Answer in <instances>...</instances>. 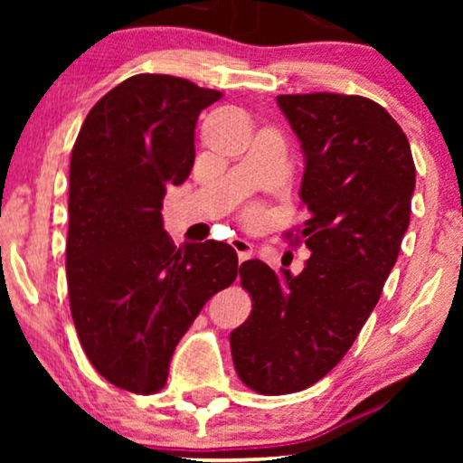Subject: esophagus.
Segmentation results:
<instances>
[{"instance_id": "obj_1", "label": "esophagus", "mask_w": 463, "mask_h": 463, "mask_svg": "<svg viewBox=\"0 0 463 463\" xmlns=\"http://www.w3.org/2000/svg\"><path fill=\"white\" fill-rule=\"evenodd\" d=\"M232 246H233V250L238 252L240 261H246V259L252 257V244L249 242V240L232 238Z\"/></svg>"}]
</instances>
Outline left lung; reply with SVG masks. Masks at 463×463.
Returning a JSON list of instances; mask_svg holds the SVG:
<instances>
[{"label":"left lung","mask_w":463,"mask_h":463,"mask_svg":"<svg viewBox=\"0 0 463 463\" xmlns=\"http://www.w3.org/2000/svg\"><path fill=\"white\" fill-rule=\"evenodd\" d=\"M276 100L306 157L299 238L312 255L297 276L259 259L240 268L252 312L230 335L232 358L238 377L268 396L309 388L345 356L394 268L415 192L409 138L375 100Z\"/></svg>","instance_id":"obj_1"}]
</instances>
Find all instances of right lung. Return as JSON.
Here are the masks:
<instances>
[{
  "label": "right lung",
  "mask_w": 463,
  "mask_h": 463,
  "mask_svg": "<svg viewBox=\"0 0 463 463\" xmlns=\"http://www.w3.org/2000/svg\"><path fill=\"white\" fill-rule=\"evenodd\" d=\"M223 94L175 75L124 80L88 113L69 166V306L88 360L107 382L156 394L195 316L238 276L230 244L176 249L166 187L194 168L195 122Z\"/></svg>",
  "instance_id": "obj_1"
}]
</instances>
